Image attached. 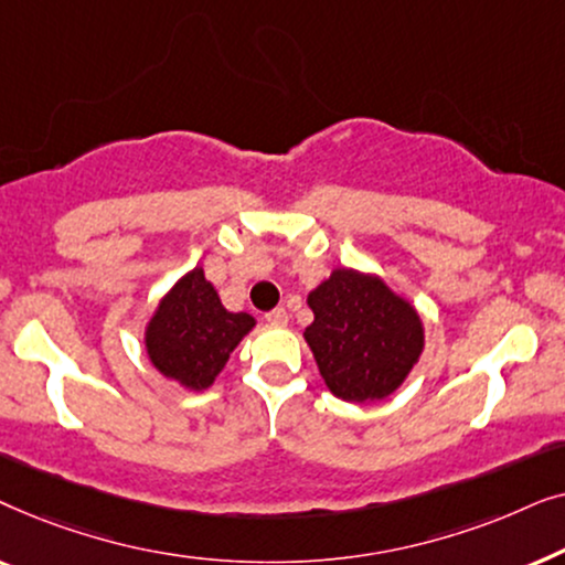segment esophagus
Instances as JSON below:
<instances>
[{
  "instance_id": "34e87169",
  "label": "esophagus",
  "mask_w": 565,
  "mask_h": 565,
  "mask_svg": "<svg viewBox=\"0 0 565 565\" xmlns=\"http://www.w3.org/2000/svg\"><path fill=\"white\" fill-rule=\"evenodd\" d=\"M265 321L269 323V327H288V311H285V308H275V311H269V313H265Z\"/></svg>"
}]
</instances>
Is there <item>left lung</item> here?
Instances as JSON below:
<instances>
[{
    "instance_id": "8db88e82",
    "label": "left lung",
    "mask_w": 565,
    "mask_h": 565,
    "mask_svg": "<svg viewBox=\"0 0 565 565\" xmlns=\"http://www.w3.org/2000/svg\"><path fill=\"white\" fill-rule=\"evenodd\" d=\"M313 311L303 339L337 398H388L424 352V321L412 300L375 273L334 267L306 298Z\"/></svg>"
}]
</instances>
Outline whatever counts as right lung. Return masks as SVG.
Here are the masks:
<instances>
[{
    "label": "right lung",
    "instance_id": "right-lung-1",
    "mask_svg": "<svg viewBox=\"0 0 565 565\" xmlns=\"http://www.w3.org/2000/svg\"><path fill=\"white\" fill-rule=\"evenodd\" d=\"M254 327V316L223 308L218 290L198 265L161 296L143 327V347L157 373L200 393L211 388Z\"/></svg>",
    "mask_w": 565,
    "mask_h": 565
}]
</instances>
